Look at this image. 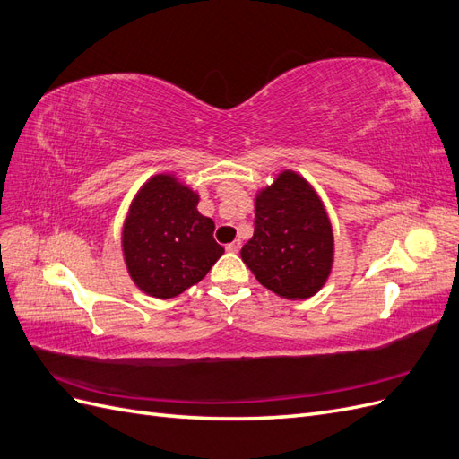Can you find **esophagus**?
<instances>
[{
  "instance_id": "obj_1",
  "label": "esophagus",
  "mask_w": 459,
  "mask_h": 459,
  "mask_svg": "<svg viewBox=\"0 0 459 459\" xmlns=\"http://www.w3.org/2000/svg\"><path fill=\"white\" fill-rule=\"evenodd\" d=\"M226 251L228 253H239L241 251V241H233V243L226 245Z\"/></svg>"
}]
</instances>
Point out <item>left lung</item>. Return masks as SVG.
I'll return each mask as SVG.
<instances>
[{
	"instance_id": "8db88e82",
	"label": "left lung",
	"mask_w": 459,
	"mask_h": 459,
	"mask_svg": "<svg viewBox=\"0 0 459 459\" xmlns=\"http://www.w3.org/2000/svg\"><path fill=\"white\" fill-rule=\"evenodd\" d=\"M333 253L325 206L300 174L283 170L256 193L255 233L241 258L264 287L283 299H310L327 281Z\"/></svg>"
}]
</instances>
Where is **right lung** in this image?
Segmentation results:
<instances>
[{"label":"right lung","mask_w":459,"mask_h":459,"mask_svg":"<svg viewBox=\"0 0 459 459\" xmlns=\"http://www.w3.org/2000/svg\"><path fill=\"white\" fill-rule=\"evenodd\" d=\"M199 195L174 174L152 176L134 197L122 228V253L135 287L172 299L199 283L224 248L214 221L197 211Z\"/></svg>","instance_id":"add662e5"}]
</instances>
